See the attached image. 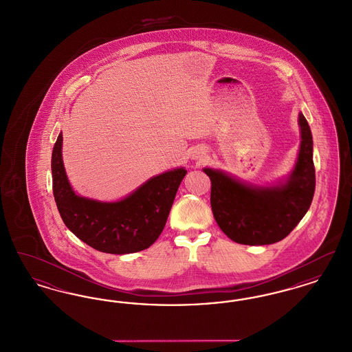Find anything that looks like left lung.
Masks as SVG:
<instances>
[{
	"label": "left lung",
	"mask_w": 352,
	"mask_h": 352,
	"mask_svg": "<svg viewBox=\"0 0 352 352\" xmlns=\"http://www.w3.org/2000/svg\"><path fill=\"white\" fill-rule=\"evenodd\" d=\"M301 133L297 161L290 174L272 184H250L219 170L204 168L211 179V208L220 230L245 245L283 240L307 212L316 188L313 135L300 112Z\"/></svg>",
	"instance_id": "1"
}]
</instances>
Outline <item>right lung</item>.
Wrapping results in <instances>:
<instances>
[{
    "label": "right lung",
    "mask_w": 352,
    "mask_h": 352,
    "mask_svg": "<svg viewBox=\"0 0 352 352\" xmlns=\"http://www.w3.org/2000/svg\"><path fill=\"white\" fill-rule=\"evenodd\" d=\"M62 146L60 132L51 157L52 191L68 230L104 253L125 254L149 248L166 224L187 170L173 168L151 177L120 201H96L74 191L63 164Z\"/></svg>",
    "instance_id": "1"
}]
</instances>
